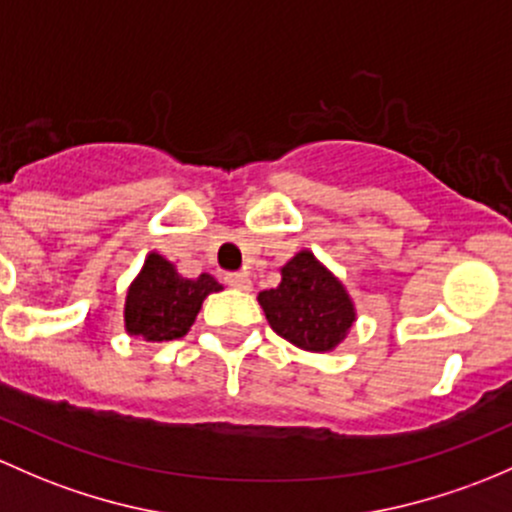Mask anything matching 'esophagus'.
<instances>
[{
	"mask_svg": "<svg viewBox=\"0 0 512 512\" xmlns=\"http://www.w3.org/2000/svg\"><path fill=\"white\" fill-rule=\"evenodd\" d=\"M231 288H239V291H249L251 288V278L249 273H226L224 278Z\"/></svg>",
	"mask_w": 512,
	"mask_h": 512,
	"instance_id": "obj_1",
	"label": "esophagus"
}]
</instances>
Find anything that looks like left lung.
Instances as JSON below:
<instances>
[{
  "instance_id": "left-lung-1",
  "label": "left lung",
  "mask_w": 512,
  "mask_h": 512,
  "mask_svg": "<svg viewBox=\"0 0 512 512\" xmlns=\"http://www.w3.org/2000/svg\"><path fill=\"white\" fill-rule=\"evenodd\" d=\"M273 333L308 352H330L355 323V305L345 286L310 251L281 268V283L258 293Z\"/></svg>"
}]
</instances>
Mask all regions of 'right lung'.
<instances>
[{"label": "right lung", "mask_w": 512, "mask_h": 512, "mask_svg": "<svg viewBox=\"0 0 512 512\" xmlns=\"http://www.w3.org/2000/svg\"><path fill=\"white\" fill-rule=\"evenodd\" d=\"M217 291L221 283L209 273L184 278L175 263L152 251L125 295V330L147 342L177 340L189 333L204 298Z\"/></svg>", "instance_id": "add662e5"}]
</instances>
